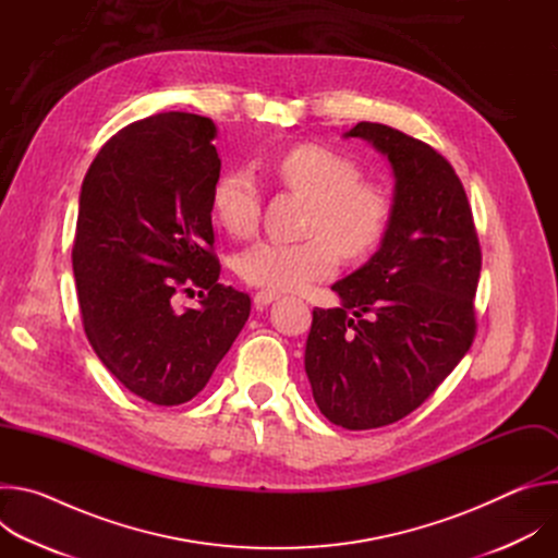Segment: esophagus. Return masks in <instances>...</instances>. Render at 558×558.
Segmentation results:
<instances>
[{"instance_id":"1","label":"esophagus","mask_w":558,"mask_h":558,"mask_svg":"<svg viewBox=\"0 0 558 558\" xmlns=\"http://www.w3.org/2000/svg\"><path fill=\"white\" fill-rule=\"evenodd\" d=\"M280 298V293L278 291H269V289H260L256 295H254V304L258 306V308H263V306H267V304H271L274 300H278Z\"/></svg>"}]
</instances>
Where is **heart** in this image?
<instances>
[{
    "label": "heart",
    "instance_id": "obj_1",
    "mask_svg": "<svg viewBox=\"0 0 558 558\" xmlns=\"http://www.w3.org/2000/svg\"><path fill=\"white\" fill-rule=\"evenodd\" d=\"M289 190L311 201L302 243L263 241L235 258L241 278L274 291L302 289L329 278L338 252L347 258L366 254L381 238L390 203L381 187L360 181V168L347 156L323 145H298L274 166ZM260 185L252 170L222 174L211 194L216 220L238 238L252 235L260 218Z\"/></svg>",
    "mask_w": 558,
    "mask_h": 558
}]
</instances>
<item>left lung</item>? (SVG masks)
Listing matches in <instances>:
<instances>
[{"label": "left lung", "mask_w": 558, "mask_h": 558, "mask_svg": "<svg viewBox=\"0 0 558 558\" xmlns=\"http://www.w3.org/2000/svg\"><path fill=\"white\" fill-rule=\"evenodd\" d=\"M344 138L388 158L392 205L379 250L331 287L340 306L313 308L304 371L329 422L368 430L413 413L468 353L482 250L463 185L439 151L368 121Z\"/></svg>", "instance_id": "1"}]
</instances>
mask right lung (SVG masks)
<instances>
[{"instance_id":"1","label":"right lung","mask_w":558,"mask_h":558,"mask_svg":"<svg viewBox=\"0 0 558 558\" xmlns=\"http://www.w3.org/2000/svg\"><path fill=\"white\" fill-rule=\"evenodd\" d=\"M216 134L211 119L190 112L130 123L101 147L78 194L72 271L88 342L158 407L205 388L252 311L247 293L218 282L211 252ZM192 283L202 306L177 312L171 295Z\"/></svg>"}]
</instances>
